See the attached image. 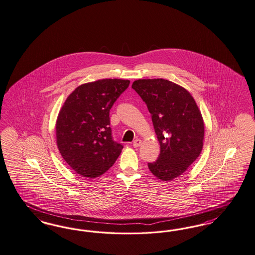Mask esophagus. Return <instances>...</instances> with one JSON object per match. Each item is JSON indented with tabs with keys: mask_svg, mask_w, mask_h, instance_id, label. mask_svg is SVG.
Returning <instances> with one entry per match:
<instances>
[{
	"mask_svg": "<svg viewBox=\"0 0 255 255\" xmlns=\"http://www.w3.org/2000/svg\"><path fill=\"white\" fill-rule=\"evenodd\" d=\"M141 145V140L140 139H134L133 140V142H132V146L134 147V148H137V147H139Z\"/></svg>",
	"mask_w": 255,
	"mask_h": 255,
	"instance_id": "1",
	"label": "esophagus"
}]
</instances>
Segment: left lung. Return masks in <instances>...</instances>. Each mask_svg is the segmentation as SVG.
Returning <instances> with one entry per match:
<instances>
[{
	"mask_svg": "<svg viewBox=\"0 0 255 255\" xmlns=\"http://www.w3.org/2000/svg\"><path fill=\"white\" fill-rule=\"evenodd\" d=\"M132 88L146 103L160 144L157 159L148 167L159 179L172 180L181 175L202 151L201 113L191 94L170 81L137 80Z\"/></svg>",
	"mask_w": 255,
	"mask_h": 255,
	"instance_id": "obj_1",
	"label": "left lung"
}]
</instances>
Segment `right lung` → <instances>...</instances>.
<instances>
[{
  "label": "right lung",
  "instance_id": "1",
  "mask_svg": "<svg viewBox=\"0 0 255 255\" xmlns=\"http://www.w3.org/2000/svg\"><path fill=\"white\" fill-rule=\"evenodd\" d=\"M130 84L106 79L82 84L69 95L56 124L61 156L76 173L98 177L122 153L123 145L113 138L110 109Z\"/></svg>",
  "mask_w": 255,
  "mask_h": 255
}]
</instances>
